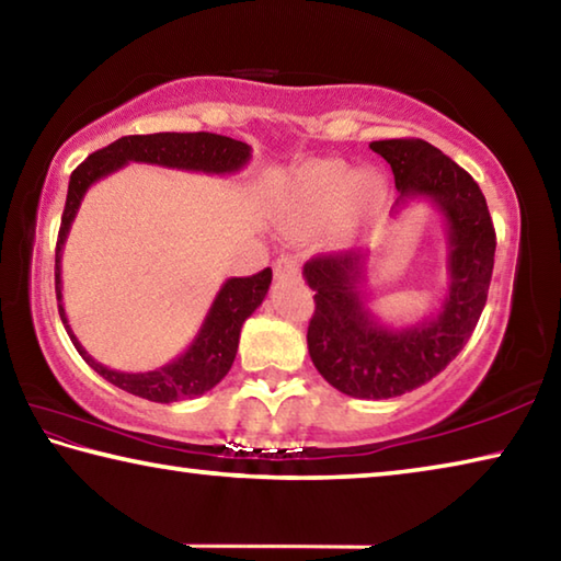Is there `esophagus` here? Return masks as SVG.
<instances>
[{
  "label": "esophagus",
  "instance_id": "obj_1",
  "mask_svg": "<svg viewBox=\"0 0 561 561\" xmlns=\"http://www.w3.org/2000/svg\"><path fill=\"white\" fill-rule=\"evenodd\" d=\"M299 272V260L297 257H279L274 262V274L277 277H289V274Z\"/></svg>",
  "mask_w": 561,
  "mask_h": 561
}]
</instances>
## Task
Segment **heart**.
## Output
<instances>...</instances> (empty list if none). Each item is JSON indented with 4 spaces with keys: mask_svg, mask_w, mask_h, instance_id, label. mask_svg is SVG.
I'll return each instance as SVG.
<instances>
[{
    "mask_svg": "<svg viewBox=\"0 0 561 561\" xmlns=\"http://www.w3.org/2000/svg\"><path fill=\"white\" fill-rule=\"evenodd\" d=\"M301 183L319 205L334 207L348 203L358 215H374L381 210L388 195V183L381 170H354L344 160H321L304 170Z\"/></svg>",
    "mask_w": 561,
    "mask_h": 561,
    "instance_id": "obj_1",
    "label": "heart"
}]
</instances>
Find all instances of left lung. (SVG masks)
I'll return each mask as SVG.
<instances>
[{
    "label": "left lung",
    "instance_id": "1",
    "mask_svg": "<svg viewBox=\"0 0 561 561\" xmlns=\"http://www.w3.org/2000/svg\"><path fill=\"white\" fill-rule=\"evenodd\" d=\"M371 150L393 170V213L423 197L443 215L448 232V291L440 309L403 329L383 327L366 307L368 254L331 252L304 264V279L317 291L307 331L317 371L341 393L381 401L428 383L468 344L485 309L497 242L480 185L438 148L396 138L374 140Z\"/></svg>",
    "mask_w": 561,
    "mask_h": 561
}]
</instances>
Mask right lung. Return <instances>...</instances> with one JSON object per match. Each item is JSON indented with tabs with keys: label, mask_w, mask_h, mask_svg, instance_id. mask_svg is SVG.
<instances>
[{
	"label": "right lung",
	"mask_w": 561,
	"mask_h": 561,
	"mask_svg": "<svg viewBox=\"0 0 561 561\" xmlns=\"http://www.w3.org/2000/svg\"><path fill=\"white\" fill-rule=\"evenodd\" d=\"M250 146L242 144V140L217 136V133H150V136H123L118 140H113L111 146L96 150V153L89 156L71 173L69 195H66L59 227V240H56V301H59V317L64 321L71 344L93 371L106 378L108 383L153 403H173L210 391V388L220 383L227 371L232 368L242 324L247 317H252V311L260 307L264 297H267V289L272 284V270L267 267L252 274V277L227 279L222 284V289L217 291L213 307L207 311L193 344H190L185 348V354H180L175 360H170V364L146 374L113 371V368L103 366L96 358L89 356V351L79 344L61 304V252L87 190L96 183V180L116 173V170L128 163H153L163 168L227 175L242 170L250 163Z\"/></svg>",
	"instance_id": "1"
}]
</instances>
